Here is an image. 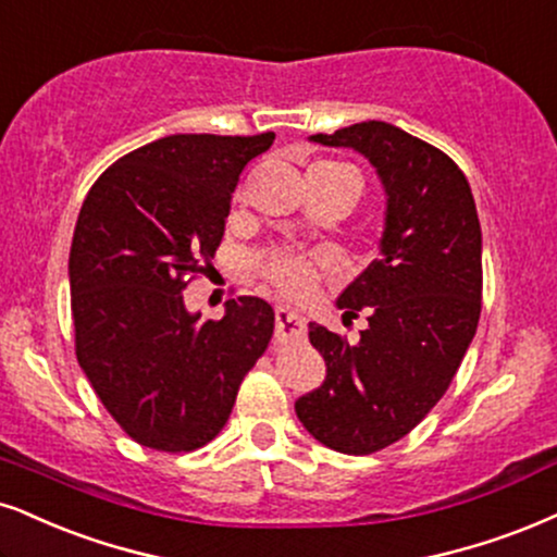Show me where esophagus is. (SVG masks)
Masks as SVG:
<instances>
[{
	"mask_svg": "<svg viewBox=\"0 0 557 557\" xmlns=\"http://www.w3.org/2000/svg\"><path fill=\"white\" fill-rule=\"evenodd\" d=\"M307 335V320L292 307H276V343H294Z\"/></svg>",
	"mask_w": 557,
	"mask_h": 557,
	"instance_id": "1",
	"label": "esophagus"
}]
</instances>
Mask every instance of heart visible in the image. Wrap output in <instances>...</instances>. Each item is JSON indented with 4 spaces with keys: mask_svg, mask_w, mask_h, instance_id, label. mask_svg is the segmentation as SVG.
I'll return each instance as SVG.
<instances>
[{
    "mask_svg": "<svg viewBox=\"0 0 557 557\" xmlns=\"http://www.w3.org/2000/svg\"><path fill=\"white\" fill-rule=\"evenodd\" d=\"M310 173H351V168L335 162H320L314 164ZM359 177V175H356ZM258 273L263 276L268 284L276 286L278 292L292 294V297H301L314 286L320 271L327 268V258L322 256H307V252H294V250H271L263 252L256 260Z\"/></svg>",
    "mask_w": 557,
    "mask_h": 557,
    "instance_id": "b5f03b06",
    "label": "heart"
}]
</instances>
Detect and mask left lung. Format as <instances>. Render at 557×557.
<instances>
[{
    "label": "left lung",
    "mask_w": 557,
    "mask_h": 557,
    "mask_svg": "<svg viewBox=\"0 0 557 557\" xmlns=\"http://www.w3.org/2000/svg\"><path fill=\"white\" fill-rule=\"evenodd\" d=\"M380 175L387 211L380 258L338 297L343 320L367 312L359 343L310 322L325 382L294 403L320 444L372 455L400 442L442 400L475 338L483 235L470 183L451 157L384 121L314 134Z\"/></svg>",
    "instance_id": "left-lung-1"
}]
</instances>
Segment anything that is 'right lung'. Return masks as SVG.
Segmentation results:
<instances>
[{
    "instance_id": "1",
    "label": "right lung",
    "mask_w": 557,
    "mask_h": 557,
    "mask_svg": "<svg viewBox=\"0 0 557 557\" xmlns=\"http://www.w3.org/2000/svg\"><path fill=\"white\" fill-rule=\"evenodd\" d=\"M276 134H175L95 181L69 252L74 346L100 403L134 442L194 451L224 429L245 374L273 335L271 305L237 297L222 320L185 310L211 268L232 194Z\"/></svg>"
}]
</instances>
